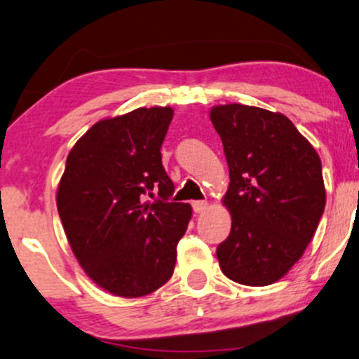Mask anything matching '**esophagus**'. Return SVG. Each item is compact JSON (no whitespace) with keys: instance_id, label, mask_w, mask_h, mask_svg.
<instances>
[{"instance_id":"esophagus-1","label":"esophagus","mask_w":359,"mask_h":359,"mask_svg":"<svg viewBox=\"0 0 359 359\" xmlns=\"http://www.w3.org/2000/svg\"><path fill=\"white\" fill-rule=\"evenodd\" d=\"M192 209L196 212H204L208 209V201H194Z\"/></svg>"}]
</instances>
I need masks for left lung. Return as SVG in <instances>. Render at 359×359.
Here are the masks:
<instances>
[{
    "label": "left lung",
    "mask_w": 359,
    "mask_h": 359,
    "mask_svg": "<svg viewBox=\"0 0 359 359\" xmlns=\"http://www.w3.org/2000/svg\"><path fill=\"white\" fill-rule=\"evenodd\" d=\"M211 121L231 180L222 197L231 231L216 250L219 266L233 282L270 285L299 262L324 212L320 158L280 113L222 104Z\"/></svg>",
    "instance_id": "1"
}]
</instances>
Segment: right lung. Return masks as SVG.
Wrapping results in <instances>:
<instances>
[{
    "instance_id": "right-lung-1",
    "label": "right lung",
    "mask_w": 359,
    "mask_h": 359,
    "mask_svg": "<svg viewBox=\"0 0 359 359\" xmlns=\"http://www.w3.org/2000/svg\"><path fill=\"white\" fill-rule=\"evenodd\" d=\"M174 109L138 108L90 126L69 151L57 209L77 262L118 297H143L168 282L192 208L168 203L174 182L162 148ZM159 194L143 203L147 193Z\"/></svg>"
}]
</instances>
